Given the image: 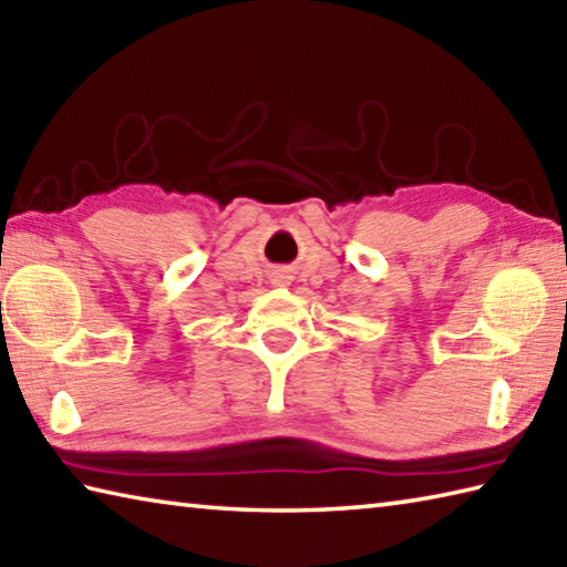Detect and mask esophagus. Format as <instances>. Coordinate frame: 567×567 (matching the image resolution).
Returning a JSON list of instances; mask_svg holds the SVG:
<instances>
[{"instance_id": "34e87169", "label": "esophagus", "mask_w": 567, "mask_h": 567, "mask_svg": "<svg viewBox=\"0 0 567 567\" xmlns=\"http://www.w3.org/2000/svg\"><path fill=\"white\" fill-rule=\"evenodd\" d=\"M272 282H275V285H280V287H282V285H287L285 275H275V280H272Z\"/></svg>"}]
</instances>
